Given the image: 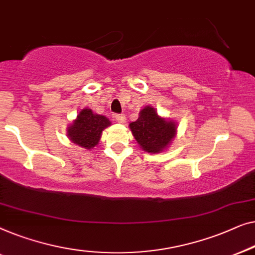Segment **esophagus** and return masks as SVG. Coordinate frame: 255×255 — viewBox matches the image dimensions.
<instances>
[{
  "label": "esophagus",
  "mask_w": 255,
  "mask_h": 255,
  "mask_svg": "<svg viewBox=\"0 0 255 255\" xmlns=\"http://www.w3.org/2000/svg\"><path fill=\"white\" fill-rule=\"evenodd\" d=\"M116 121L119 124H125L126 123V116L125 114H118V116H116Z\"/></svg>",
  "instance_id": "obj_1"
}]
</instances>
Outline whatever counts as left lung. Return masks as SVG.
<instances>
[{
  "instance_id": "1",
  "label": "left lung",
  "mask_w": 255,
  "mask_h": 255,
  "mask_svg": "<svg viewBox=\"0 0 255 255\" xmlns=\"http://www.w3.org/2000/svg\"><path fill=\"white\" fill-rule=\"evenodd\" d=\"M129 129L139 148L149 153L163 152L177 136V124L158 116L152 106L143 107L138 119L129 124Z\"/></svg>"
}]
</instances>
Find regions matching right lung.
I'll list each match as a JSON object with an SVG mask.
<instances>
[{"mask_svg":"<svg viewBox=\"0 0 255 255\" xmlns=\"http://www.w3.org/2000/svg\"><path fill=\"white\" fill-rule=\"evenodd\" d=\"M111 126L106 117L93 112L91 109H83L77 118L67 128V136L74 144L91 150L98 144L103 130Z\"/></svg>","mask_w":255,"mask_h":255,"instance_id":"1","label":"right lung"}]
</instances>
